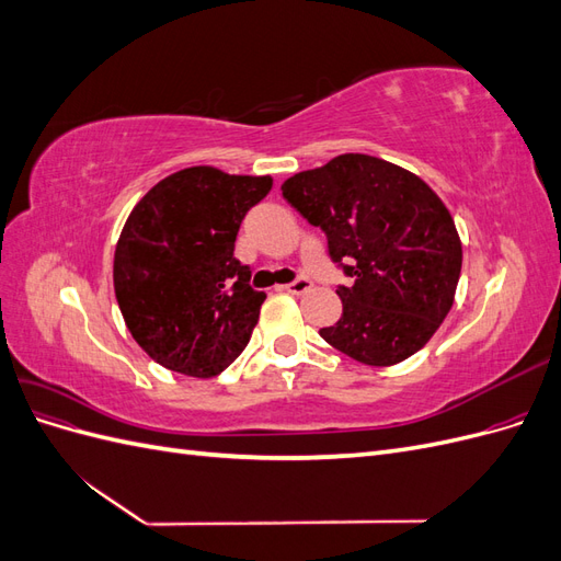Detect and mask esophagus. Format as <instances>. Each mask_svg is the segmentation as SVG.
<instances>
[{"label": "esophagus", "mask_w": 561, "mask_h": 561, "mask_svg": "<svg viewBox=\"0 0 561 561\" xmlns=\"http://www.w3.org/2000/svg\"><path fill=\"white\" fill-rule=\"evenodd\" d=\"M311 280L307 278V276H301V278H297V280H293V283H287V285H283V290H287V293H293V295H304V293H309L311 290Z\"/></svg>", "instance_id": "1"}]
</instances>
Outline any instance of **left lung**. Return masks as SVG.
<instances>
[{
	"label": "left lung",
	"mask_w": 561,
	"mask_h": 561,
	"mask_svg": "<svg viewBox=\"0 0 561 561\" xmlns=\"http://www.w3.org/2000/svg\"><path fill=\"white\" fill-rule=\"evenodd\" d=\"M280 190L325 231L332 262L353 278L336 290L342 318L320 336L371 367L398 365L426 346L451 309L463 264L443 198L419 175L367 154L334 157Z\"/></svg>",
	"instance_id": "obj_1"
}]
</instances>
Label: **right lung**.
<instances>
[{
	"mask_svg": "<svg viewBox=\"0 0 561 561\" xmlns=\"http://www.w3.org/2000/svg\"><path fill=\"white\" fill-rule=\"evenodd\" d=\"M271 184V175L192 165L151 186L130 210L114 250V293L151 360L210 379L243 353L266 295L250 287L233 243Z\"/></svg>",
	"mask_w": 561,
	"mask_h": 561,
	"instance_id": "1",
	"label": "right lung"
}]
</instances>
